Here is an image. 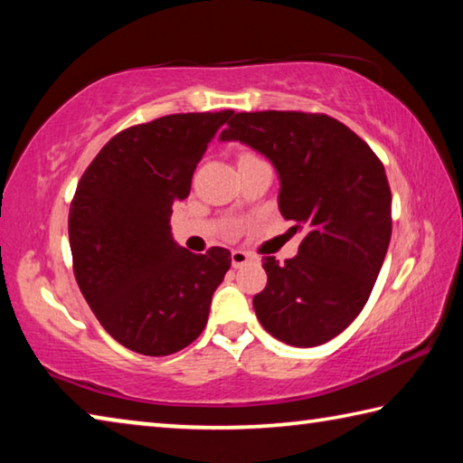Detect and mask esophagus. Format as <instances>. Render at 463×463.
<instances>
[{
  "mask_svg": "<svg viewBox=\"0 0 463 463\" xmlns=\"http://www.w3.org/2000/svg\"><path fill=\"white\" fill-rule=\"evenodd\" d=\"M250 260H253V255L247 253V250H242V249H234L232 253H231V261H232V268L234 269L242 268V265L249 263Z\"/></svg>",
  "mask_w": 463,
  "mask_h": 463,
  "instance_id": "1",
  "label": "esophagus"
}]
</instances>
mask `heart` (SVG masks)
<instances>
[{"label": "heart", "instance_id": "obj_1", "mask_svg": "<svg viewBox=\"0 0 463 463\" xmlns=\"http://www.w3.org/2000/svg\"><path fill=\"white\" fill-rule=\"evenodd\" d=\"M245 155H249V153H245Z\"/></svg>", "mask_w": 463, "mask_h": 463}]
</instances>
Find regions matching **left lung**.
Wrapping results in <instances>:
<instances>
[{
	"label": "left lung",
	"instance_id": "1",
	"mask_svg": "<svg viewBox=\"0 0 463 463\" xmlns=\"http://www.w3.org/2000/svg\"><path fill=\"white\" fill-rule=\"evenodd\" d=\"M221 140H239L278 171V206L304 239L284 265L263 257L268 286L253 298L271 336L317 347L364 310L392 234V195L378 156L339 120L304 112L234 114Z\"/></svg>",
	"mask_w": 463,
	"mask_h": 463
}]
</instances>
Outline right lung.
<instances>
[{"mask_svg":"<svg viewBox=\"0 0 463 463\" xmlns=\"http://www.w3.org/2000/svg\"><path fill=\"white\" fill-rule=\"evenodd\" d=\"M234 112L171 114L122 130L77 184L69 210L75 279L99 325L143 355L195 341L231 253L195 255L171 234L208 143Z\"/></svg>","mask_w":463,"mask_h":463,"instance_id":"1","label":"right lung"}]
</instances>
